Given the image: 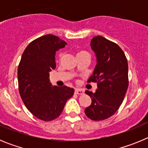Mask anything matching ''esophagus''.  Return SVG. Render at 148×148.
Returning <instances> with one entry per match:
<instances>
[{
  "mask_svg": "<svg viewBox=\"0 0 148 148\" xmlns=\"http://www.w3.org/2000/svg\"><path fill=\"white\" fill-rule=\"evenodd\" d=\"M75 93L78 94V95H82V94L84 93V91L82 90V89L76 88L75 89Z\"/></svg>",
  "mask_w": 148,
  "mask_h": 148,
  "instance_id": "obj_1",
  "label": "esophagus"
}]
</instances>
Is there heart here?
Instances as JSON below:
<instances>
[{"label": "heart", "mask_w": 148, "mask_h": 148, "mask_svg": "<svg viewBox=\"0 0 148 148\" xmlns=\"http://www.w3.org/2000/svg\"><path fill=\"white\" fill-rule=\"evenodd\" d=\"M87 53V52H85V51H81V52L78 53V54H79V53ZM62 56H63L62 54H60L59 55V58H61V57H62Z\"/></svg>", "instance_id": "b5f03b06"}]
</instances>
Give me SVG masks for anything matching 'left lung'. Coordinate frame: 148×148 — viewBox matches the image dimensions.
Masks as SVG:
<instances>
[{"mask_svg": "<svg viewBox=\"0 0 148 148\" xmlns=\"http://www.w3.org/2000/svg\"><path fill=\"white\" fill-rule=\"evenodd\" d=\"M91 48L97 63L88 82H96L95 93L86 90L92 100L84 110L93 121L110 118L118 110L128 87V64L126 56L119 46L98 35L92 38Z\"/></svg>", "mask_w": 148, "mask_h": 148, "instance_id": "8db88e82", "label": "left lung"}]
</instances>
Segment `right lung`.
I'll list each match as a JSON object with an SVG mask.
<instances>
[{
	"mask_svg": "<svg viewBox=\"0 0 148 148\" xmlns=\"http://www.w3.org/2000/svg\"><path fill=\"white\" fill-rule=\"evenodd\" d=\"M66 45L53 35L32 40L23 51L18 69V88L30 113L43 121H52L61 115L74 89L52 86L49 72L56 66V51Z\"/></svg>",
	"mask_w": 148,
	"mask_h": 148,
	"instance_id": "right-lung-1",
	"label": "right lung"
}]
</instances>
